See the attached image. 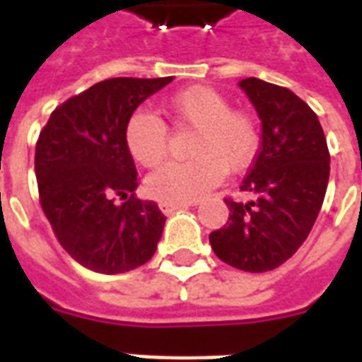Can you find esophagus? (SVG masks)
Wrapping results in <instances>:
<instances>
[{
	"instance_id": "esophagus-1",
	"label": "esophagus",
	"mask_w": 362,
	"mask_h": 362,
	"mask_svg": "<svg viewBox=\"0 0 362 362\" xmlns=\"http://www.w3.org/2000/svg\"><path fill=\"white\" fill-rule=\"evenodd\" d=\"M189 205H194V204H165V202H160L158 207H160V211L165 213V215H170V213L174 211H180V209H184V207H189Z\"/></svg>"
}]
</instances>
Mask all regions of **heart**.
Returning a JSON list of instances; mask_svg holds the SVG:
<instances>
[{"label": "heart", "instance_id": "obj_1", "mask_svg": "<svg viewBox=\"0 0 362 362\" xmlns=\"http://www.w3.org/2000/svg\"><path fill=\"white\" fill-rule=\"evenodd\" d=\"M163 110L180 126L196 129L188 163H168L149 174L147 192L165 204H189L205 196L225 170H240L259 147L250 114L233 110L225 96L207 87L174 95ZM126 145L143 166H157L166 155V127L149 110H137L126 124Z\"/></svg>", "mask_w": 362, "mask_h": 362}]
</instances>
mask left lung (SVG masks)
I'll list each match as a JSON object with an SVG mask.
<instances>
[{
  "mask_svg": "<svg viewBox=\"0 0 362 362\" xmlns=\"http://www.w3.org/2000/svg\"><path fill=\"white\" fill-rule=\"evenodd\" d=\"M238 87L262 119L259 153L240 186L252 199H225L227 225L209 243L228 266L264 273L285 264L310 235L326 196L329 153L318 116L293 90L256 77Z\"/></svg>",
  "mask_w": 362,
  "mask_h": 362,
  "instance_id": "left-lung-1",
  "label": "left lung"
}]
</instances>
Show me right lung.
<instances>
[{
    "mask_svg": "<svg viewBox=\"0 0 362 362\" xmlns=\"http://www.w3.org/2000/svg\"><path fill=\"white\" fill-rule=\"evenodd\" d=\"M170 81L116 77L96 83L58 106L40 132L35 153L40 204L64 250L90 272H129L157 250L166 217L155 202L134 197L137 170L126 124ZM116 195L127 202L116 204Z\"/></svg>",
    "mask_w": 362,
    "mask_h": 362,
    "instance_id": "right-lung-1",
    "label": "right lung"
}]
</instances>
